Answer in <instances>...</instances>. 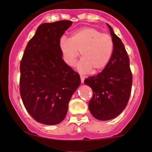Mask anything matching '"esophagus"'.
Masks as SVG:
<instances>
[{
	"label": "esophagus",
	"mask_w": 152,
	"mask_h": 152,
	"mask_svg": "<svg viewBox=\"0 0 152 152\" xmlns=\"http://www.w3.org/2000/svg\"><path fill=\"white\" fill-rule=\"evenodd\" d=\"M80 80H81V83H83L84 80H85V78H86V77H85L84 76H83V75H80Z\"/></svg>",
	"instance_id": "34e87169"
}]
</instances>
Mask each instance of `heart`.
Listing matches in <instances>:
<instances>
[{
  "label": "heart",
  "mask_w": 152,
  "mask_h": 152,
  "mask_svg": "<svg viewBox=\"0 0 152 152\" xmlns=\"http://www.w3.org/2000/svg\"><path fill=\"white\" fill-rule=\"evenodd\" d=\"M62 58L67 65L74 66L81 53L83 58L77 64L78 70L86 73L92 69H104L112 57L114 43L112 37L92 27H85L74 32L70 39L62 37L59 42Z\"/></svg>",
  "instance_id": "obj_1"
}]
</instances>
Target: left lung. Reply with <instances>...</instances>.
<instances>
[{"label":"left lung","instance_id":"obj_1","mask_svg":"<svg viewBox=\"0 0 152 152\" xmlns=\"http://www.w3.org/2000/svg\"><path fill=\"white\" fill-rule=\"evenodd\" d=\"M107 25L114 43L112 57L102 72L84 80L93 91L89 110L95 118L102 121L112 120L124 110L133 82L130 61L124 44L112 27Z\"/></svg>","mask_w":152,"mask_h":152}]
</instances>
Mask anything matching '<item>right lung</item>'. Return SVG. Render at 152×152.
<instances>
[{
	"mask_svg": "<svg viewBox=\"0 0 152 152\" xmlns=\"http://www.w3.org/2000/svg\"><path fill=\"white\" fill-rule=\"evenodd\" d=\"M72 21L44 23L26 46L20 63V94L26 110L37 122L58 124L65 118L80 76L62 59L59 42Z\"/></svg>",
	"mask_w": 152,
	"mask_h": 152,
	"instance_id": "obj_1",
	"label": "right lung"
}]
</instances>
